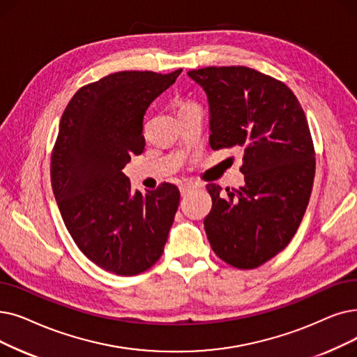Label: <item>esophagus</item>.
Wrapping results in <instances>:
<instances>
[{
	"instance_id": "esophagus-1",
	"label": "esophagus",
	"mask_w": 357,
	"mask_h": 357,
	"mask_svg": "<svg viewBox=\"0 0 357 357\" xmlns=\"http://www.w3.org/2000/svg\"><path fill=\"white\" fill-rule=\"evenodd\" d=\"M197 188H198V185L194 183V182H183V183L179 185V190H181V194H182V195L188 194V192H191V191H194V190H197Z\"/></svg>"
}]
</instances>
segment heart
Instances as JSON below:
<instances>
[{"label": "heart", "instance_id": "b5f03b06", "mask_svg": "<svg viewBox=\"0 0 357 357\" xmlns=\"http://www.w3.org/2000/svg\"><path fill=\"white\" fill-rule=\"evenodd\" d=\"M187 105H188V103H187ZM183 106H185V105H183Z\"/></svg>", "mask_w": 357, "mask_h": 357}]
</instances>
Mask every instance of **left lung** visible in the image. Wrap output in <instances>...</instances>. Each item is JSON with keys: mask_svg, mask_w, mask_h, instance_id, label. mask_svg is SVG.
<instances>
[{"mask_svg": "<svg viewBox=\"0 0 357 357\" xmlns=\"http://www.w3.org/2000/svg\"><path fill=\"white\" fill-rule=\"evenodd\" d=\"M207 93L210 146L241 149L245 185H207L204 229L214 254L251 270L282 252L303 219L315 178V149L302 106L280 80L242 66L188 71Z\"/></svg>", "mask_w": 357, "mask_h": 357, "instance_id": "obj_1", "label": "left lung"}]
</instances>
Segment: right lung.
I'll return each instance as SVG.
<instances>
[{
    "instance_id": "1",
    "label": "right lung",
    "mask_w": 357,
    "mask_h": 357,
    "mask_svg": "<svg viewBox=\"0 0 357 357\" xmlns=\"http://www.w3.org/2000/svg\"><path fill=\"white\" fill-rule=\"evenodd\" d=\"M181 71L109 74L77 90L61 118L51 154L52 191L75 245L107 273H144L165 251L178 187L163 182L131 194L122 169L144 150L149 105Z\"/></svg>"
}]
</instances>
